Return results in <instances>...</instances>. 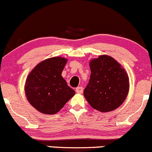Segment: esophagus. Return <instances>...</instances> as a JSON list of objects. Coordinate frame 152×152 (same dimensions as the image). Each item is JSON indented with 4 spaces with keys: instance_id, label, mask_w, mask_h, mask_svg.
Segmentation results:
<instances>
[{
    "instance_id": "esophagus-1",
    "label": "esophagus",
    "mask_w": 152,
    "mask_h": 152,
    "mask_svg": "<svg viewBox=\"0 0 152 152\" xmlns=\"http://www.w3.org/2000/svg\"><path fill=\"white\" fill-rule=\"evenodd\" d=\"M75 91H76V92L77 94H82L83 93V87H77V88H76V89H75Z\"/></svg>"
}]
</instances>
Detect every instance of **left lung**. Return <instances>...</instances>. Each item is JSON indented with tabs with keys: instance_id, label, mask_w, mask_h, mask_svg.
Masks as SVG:
<instances>
[{
	"instance_id": "1",
	"label": "left lung",
	"mask_w": 152,
	"mask_h": 152,
	"mask_svg": "<svg viewBox=\"0 0 152 152\" xmlns=\"http://www.w3.org/2000/svg\"><path fill=\"white\" fill-rule=\"evenodd\" d=\"M89 66L90 80L83 91L88 102L102 113L118 108L129 92V77L126 70L107 55L91 60Z\"/></svg>"
}]
</instances>
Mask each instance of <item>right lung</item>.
<instances>
[{"mask_svg": "<svg viewBox=\"0 0 152 152\" xmlns=\"http://www.w3.org/2000/svg\"><path fill=\"white\" fill-rule=\"evenodd\" d=\"M67 59L53 57L38 64L26 78L25 94L36 110L46 115L58 112L75 94L61 76Z\"/></svg>", "mask_w": 152, "mask_h": 152, "instance_id": "add662e5", "label": "right lung"}]
</instances>
